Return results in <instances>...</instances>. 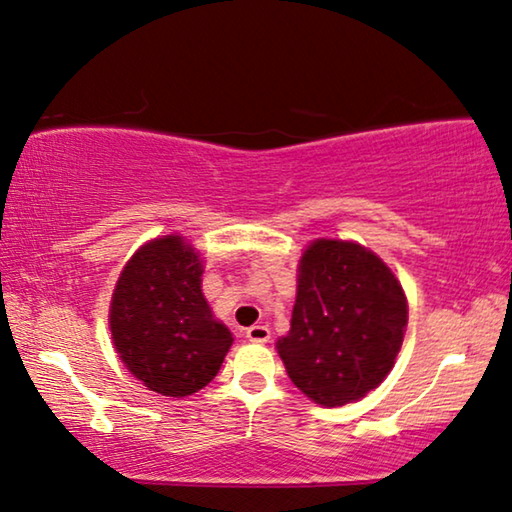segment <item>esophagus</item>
Listing matches in <instances>:
<instances>
[{
  "label": "esophagus",
  "instance_id": "1",
  "mask_svg": "<svg viewBox=\"0 0 512 512\" xmlns=\"http://www.w3.org/2000/svg\"><path fill=\"white\" fill-rule=\"evenodd\" d=\"M246 338L250 342H269L271 331H269V326L255 324V326H250V329H246Z\"/></svg>",
  "mask_w": 512,
  "mask_h": 512
}]
</instances>
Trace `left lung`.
Returning a JSON list of instances; mask_svg holds the SVG:
<instances>
[{"label":"left lung","mask_w":512,"mask_h":512,"mask_svg":"<svg viewBox=\"0 0 512 512\" xmlns=\"http://www.w3.org/2000/svg\"><path fill=\"white\" fill-rule=\"evenodd\" d=\"M407 326L398 278L358 243L319 239L305 250L292 329L278 354L296 388L322 407H340L391 372Z\"/></svg>","instance_id":"left-lung-1"}]
</instances>
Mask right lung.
Returning <instances> with one entry per match:
<instances>
[{
    "mask_svg": "<svg viewBox=\"0 0 512 512\" xmlns=\"http://www.w3.org/2000/svg\"><path fill=\"white\" fill-rule=\"evenodd\" d=\"M119 358L149 391L186 398L218 375L232 333L202 296V262L181 236L142 246L121 271L110 305Z\"/></svg>",
    "mask_w": 512,
    "mask_h": 512,
    "instance_id": "add662e5",
    "label": "right lung"
}]
</instances>
